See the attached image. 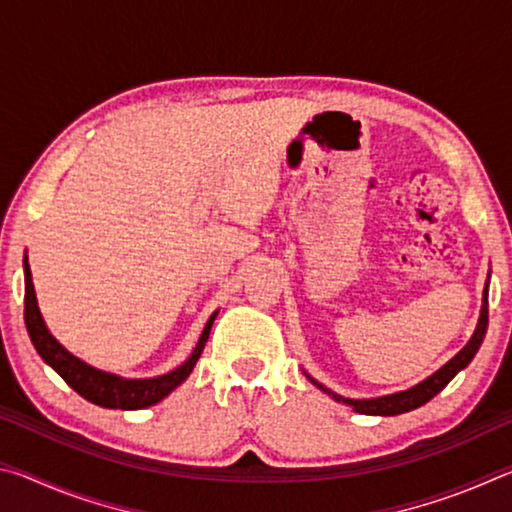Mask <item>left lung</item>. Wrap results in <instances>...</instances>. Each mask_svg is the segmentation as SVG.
<instances>
[{"label":"left lung","instance_id":"left-lung-1","mask_svg":"<svg viewBox=\"0 0 512 512\" xmlns=\"http://www.w3.org/2000/svg\"><path fill=\"white\" fill-rule=\"evenodd\" d=\"M488 284H490V275L485 280V289H483V302H481V314H479V323H476V329L472 334V339L465 343V348L456 354V357L449 359L443 368H438L433 375H429L427 379H422L420 384H415L406 391H397L391 395H379V397H370V400H352V397H343L339 393H334L332 388H327L316 381L311 375H307V379L314 384L320 391L327 393L332 400L341 402L345 406H352V411L363 413V415H400L406 411L418 409V406L427 404L433 395H438L443 388L452 381L458 372L463 368H467V363L474 359V354L479 352L485 329H488Z\"/></svg>","mask_w":512,"mask_h":512}]
</instances>
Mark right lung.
<instances>
[{
    "mask_svg": "<svg viewBox=\"0 0 512 512\" xmlns=\"http://www.w3.org/2000/svg\"><path fill=\"white\" fill-rule=\"evenodd\" d=\"M216 316H219V311H214V314L207 318L201 339H198L196 348L189 354V359L185 363H180L178 368L167 372V375L149 379L119 377L115 372L99 370L90 366V363L81 361L79 357H74L72 352L65 350L63 345L54 339V334L49 332L45 318L40 314L36 289H33L29 257L24 255V323H27V332L31 336L33 348L38 350L47 366L54 368L58 375L67 381L69 388H74V391L85 397V400L103 406V409L137 411L164 400L173 388H178L189 375H192L196 361L201 357L207 339H210V329Z\"/></svg>",
    "mask_w": 512,
    "mask_h": 512,
    "instance_id": "add662e5",
    "label": "right lung"
}]
</instances>
